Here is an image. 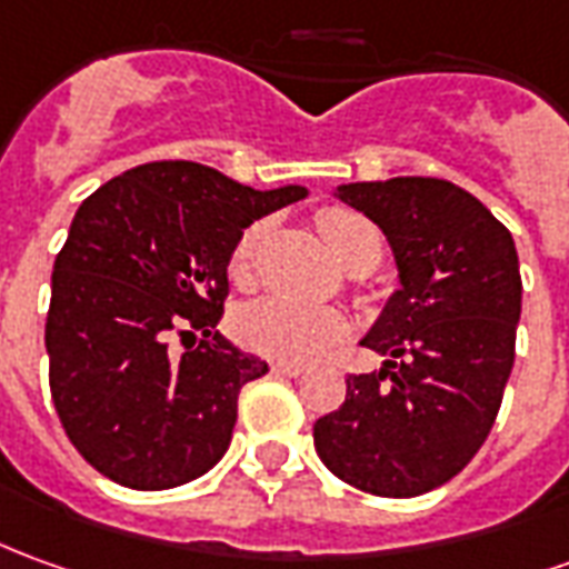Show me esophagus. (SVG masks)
I'll return each instance as SVG.
<instances>
[{
  "instance_id": "obj_1",
  "label": "esophagus",
  "mask_w": 569,
  "mask_h": 569,
  "mask_svg": "<svg viewBox=\"0 0 569 569\" xmlns=\"http://www.w3.org/2000/svg\"><path fill=\"white\" fill-rule=\"evenodd\" d=\"M271 369H273V372H277V376H289V379H298V376L305 372V369L292 367V363H273Z\"/></svg>"
}]
</instances>
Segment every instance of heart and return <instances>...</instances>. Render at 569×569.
<instances>
[{
    "label": "heart",
    "mask_w": 569,
    "mask_h": 569,
    "mask_svg": "<svg viewBox=\"0 0 569 569\" xmlns=\"http://www.w3.org/2000/svg\"><path fill=\"white\" fill-rule=\"evenodd\" d=\"M317 228L326 249L336 256L345 271H372L381 256V237L376 224L360 212L329 206L317 216ZM264 237V224H252L243 230L240 243L230 256V277L233 283H249L252 258ZM240 339L258 353H268L283 363H308L317 353H323L332 341L348 332V320L339 311L308 308L292 298L264 296L252 301L240 313Z\"/></svg>",
    "instance_id": "heart-1"
}]
</instances>
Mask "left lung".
Returning <instances> with one entry per match:
<instances>
[{"mask_svg": "<svg viewBox=\"0 0 569 569\" xmlns=\"http://www.w3.org/2000/svg\"><path fill=\"white\" fill-rule=\"evenodd\" d=\"M332 197L379 224L397 289L360 339L385 363L348 376L345 403L313 425V447L357 490L422 496L456 478L496 422L515 367L518 249L452 181H357Z\"/></svg>", "mask_w": 569, "mask_h": 569, "instance_id": "left-lung-1", "label": "left lung"}]
</instances>
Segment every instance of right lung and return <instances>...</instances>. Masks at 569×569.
Segmentation results:
<instances>
[{
    "instance_id": "obj_1",
    "label": "right lung",
    "mask_w": 569,
    "mask_h": 569,
    "mask_svg": "<svg viewBox=\"0 0 569 569\" xmlns=\"http://www.w3.org/2000/svg\"><path fill=\"white\" fill-rule=\"evenodd\" d=\"M305 197L301 184L256 190L162 160L79 206L54 258L46 351L63 431L104 478L172 490L228 452L240 388L268 372L216 329L230 256L252 221ZM172 331L184 355L168 348Z\"/></svg>"
}]
</instances>
